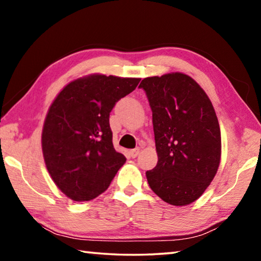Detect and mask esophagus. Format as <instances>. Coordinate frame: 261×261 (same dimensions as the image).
Instances as JSON below:
<instances>
[{
  "instance_id": "34e87169",
  "label": "esophagus",
  "mask_w": 261,
  "mask_h": 261,
  "mask_svg": "<svg viewBox=\"0 0 261 261\" xmlns=\"http://www.w3.org/2000/svg\"><path fill=\"white\" fill-rule=\"evenodd\" d=\"M139 152H140V148H139V147H136V148H134V149H131L130 154H131L132 158H137V156H138Z\"/></svg>"
}]
</instances>
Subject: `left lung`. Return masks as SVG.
Masks as SVG:
<instances>
[{"mask_svg": "<svg viewBox=\"0 0 261 261\" xmlns=\"http://www.w3.org/2000/svg\"><path fill=\"white\" fill-rule=\"evenodd\" d=\"M153 113L158 153L146 171L152 191L174 206L196 201L215 177L221 160V132L208 95L182 72L141 81Z\"/></svg>", "mask_w": 261, "mask_h": 261, "instance_id": "1", "label": "left lung"}]
</instances>
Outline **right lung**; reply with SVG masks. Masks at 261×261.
<instances>
[{"instance_id": "1", "label": "right lung", "mask_w": 261, "mask_h": 261, "mask_svg": "<svg viewBox=\"0 0 261 261\" xmlns=\"http://www.w3.org/2000/svg\"><path fill=\"white\" fill-rule=\"evenodd\" d=\"M139 82L88 74L65 85L50 105L41 135L43 160L56 187L71 200L94 199L125 163L114 148L109 114Z\"/></svg>"}]
</instances>
